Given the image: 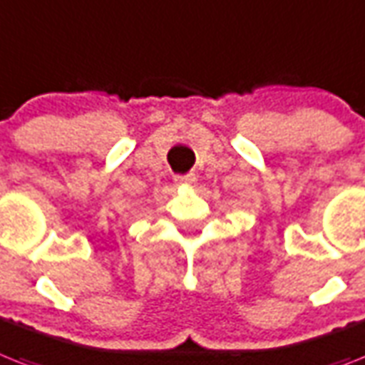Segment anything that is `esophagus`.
I'll list each match as a JSON object with an SVG mask.
<instances>
[{
	"label": "esophagus",
	"instance_id": "1",
	"mask_svg": "<svg viewBox=\"0 0 365 365\" xmlns=\"http://www.w3.org/2000/svg\"><path fill=\"white\" fill-rule=\"evenodd\" d=\"M175 182H177V185H192V182H195V175H194V173H186V175H175Z\"/></svg>",
	"mask_w": 365,
	"mask_h": 365
}]
</instances>
